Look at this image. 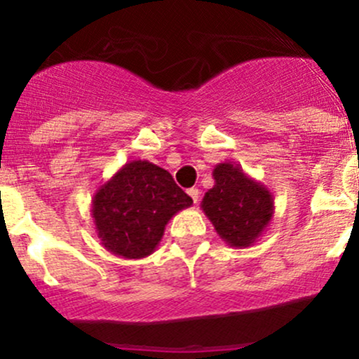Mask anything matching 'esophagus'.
<instances>
[{
	"mask_svg": "<svg viewBox=\"0 0 359 359\" xmlns=\"http://www.w3.org/2000/svg\"><path fill=\"white\" fill-rule=\"evenodd\" d=\"M187 194H189V196L193 198L194 203L200 201V189H196V187H191V189L187 191Z\"/></svg>",
	"mask_w": 359,
	"mask_h": 359,
	"instance_id": "esophagus-1",
	"label": "esophagus"
}]
</instances>
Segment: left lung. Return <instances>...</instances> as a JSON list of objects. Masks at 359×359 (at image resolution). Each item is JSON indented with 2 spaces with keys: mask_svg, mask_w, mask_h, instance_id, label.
<instances>
[{
  "mask_svg": "<svg viewBox=\"0 0 359 359\" xmlns=\"http://www.w3.org/2000/svg\"><path fill=\"white\" fill-rule=\"evenodd\" d=\"M212 175L215 184L203 196L201 210L229 247H252L274 215L273 193L236 163H219Z\"/></svg>",
  "mask_w": 359,
  "mask_h": 359,
  "instance_id": "8db88e82",
  "label": "left lung"
}]
</instances>
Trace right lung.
<instances>
[{
    "instance_id": "add662e5",
    "label": "right lung",
    "mask_w": 359,
    "mask_h": 359,
    "mask_svg": "<svg viewBox=\"0 0 359 359\" xmlns=\"http://www.w3.org/2000/svg\"><path fill=\"white\" fill-rule=\"evenodd\" d=\"M191 205L193 200L165 168L133 159L93 194L92 219L107 252L144 259L158 248L170 219Z\"/></svg>"
}]
</instances>
